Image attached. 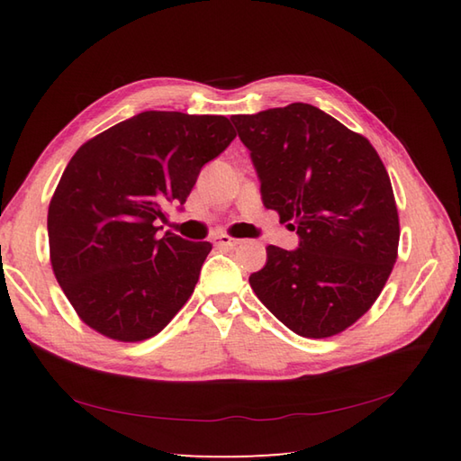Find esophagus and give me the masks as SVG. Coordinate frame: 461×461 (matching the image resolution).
Here are the masks:
<instances>
[{"label":"esophagus","mask_w":461,"mask_h":461,"mask_svg":"<svg viewBox=\"0 0 461 461\" xmlns=\"http://www.w3.org/2000/svg\"><path fill=\"white\" fill-rule=\"evenodd\" d=\"M215 246H221V248H238L241 240H236V238H230V236H218L213 240Z\"/></svg>","instance_id":"1"}]
</instances>
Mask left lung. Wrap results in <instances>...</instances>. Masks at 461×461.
<instances>
[{"instance_id": "left-lung-1", "label": "left lung", "mask_w": 461, "mask_h": 461, "mask_svg": "<svg viewBox=\"0 0 461 461\" xmlns=\"http://www.w3.org/2000/svg\"><path fill=\"white\" fill-rule=\"evenodd\" d=\"M261 200L297 230L299 248H267L249 276L259 301L307 339L339 335L372 307L398 258L393 184L372 144L305 103L231 116Z\"/></svg>"}]
</instances>
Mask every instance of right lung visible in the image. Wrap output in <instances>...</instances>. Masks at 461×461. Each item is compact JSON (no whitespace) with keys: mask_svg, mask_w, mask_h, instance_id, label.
Listing matches in <instances>:
<instances>
[{"mask_svg":"<svg viewBox=\"0 0 461 461\" xmlns=\"http://www.w3.org/2000/svg\"><path fill=\"white\" fill-rule=\"evenodd\" d=\"M233 139L225 116L146 111L75 152L49 203L47 231L55 277L85 325L139 342L184 307L212 243L158 236V223Z\"/></svg>","mask_w":461,"mask_h":461,"instance_id":"right-lung-1","label":"right lung"}]
</instances>
